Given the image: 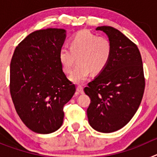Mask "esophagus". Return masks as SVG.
<instances>
[{
	"instance_id": "obj_1",
	"label": "esophagus",
	"mask_w": 157,
	"mask_h": 157,
	"mask_svg": "<svg viewBox=\"0 0 157 157\" xmlns=\"http://www.w3.org/2000/svg\"><path fill=\"white\" fill-rule=\"evenodd\" d=\"M76 90H77V91L79 93V94H83V87L82 86H78Z\"/></svg>"
}]
</instances>
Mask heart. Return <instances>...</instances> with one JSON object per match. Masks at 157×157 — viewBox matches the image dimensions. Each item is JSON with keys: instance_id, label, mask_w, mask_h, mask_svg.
<instances>
[{"instance_id": "obj_1", "label": "heart", "mask_w": 157, "mask_h": 157, "mask_svg": "<svg viewBox=\"0 0 157 157\" xmlns=\"http://www.w3.org/2000/svg\"><path fill=\"white\" fill-rule=\"evenodd\" d=\"M112 55V45L106 37L89 30H81L71 39L70 48L62 47L59 59L65 73H70L78 57V65L70 75L75 83H82L92 71L98 74L105 68Z\"/></svg>"}]
</instances>
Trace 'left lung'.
<instances>
[{
	"label": "left lung",
	"instance_id": "1",
	"mask_svg": "<svg viewBox=\"0 0 157 157\" xmlns=\"http://www.w3.org/2000/svg\"><path fill=\"white\" fill-rule=\"evenodd\" d=\"M106 34L112 45L109 63L89 82L84 92L90 98V125L101 133L123 128L138 110L145 90L143 64L137 45L114 27L96 28Z\"/></svg>",
	"mask_w": 157,
	"mask_h": 157
}]
</instances>
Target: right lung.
Instances as JSON below:
<instances>
[{
    "label": "right lung",
    "mask_w": 157,
    "mask_h": 157,
    "mask_svg": "<svg viewBox=\"0 0 157 157\" xmlns=\"http://www.w3.org/2000/svg\"><path fill=\"white\" fill-rule=\"evenodd\" d=\"M65 38L64 29L36 30L19 43L11 60L14 106L25 125L37 134H50L61 127L63 107L75 92L59 59Z\"/></svg>",
    "instance_id": "obj_1"
}]
</instances>
